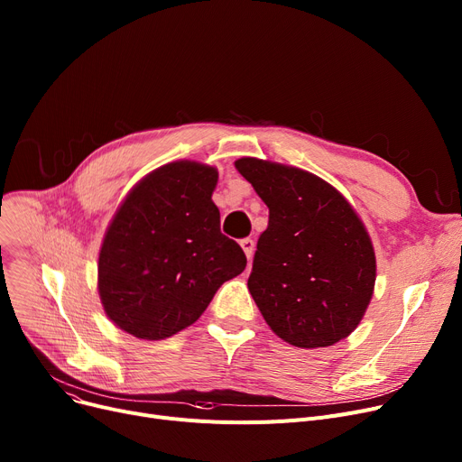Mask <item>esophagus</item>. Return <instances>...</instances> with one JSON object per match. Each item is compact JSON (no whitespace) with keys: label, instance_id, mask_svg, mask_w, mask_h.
Returning <instances> with one entry per match:
<instances>
[{"label":"esophagus","instance_id":"34e87169","mask_svg":"<svg viewBox=\"0 0 462 462\" xmlns=\"http://www.w3.org/2000/svg\"><path fill=\"white\" fill-rule=\"evenodd\" d=\"M239 244H241V247H244L247 258L251 260L253 254H254V239H253V237H244V239L239 241Z\"/></svg>","mask_w":462,"mask_h":462}]
</instances>
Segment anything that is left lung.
I'll return each instance as SVG.
<instances>
[{
    "label": "left lung",
    "mask_w": 462,
    "mask_h": 462,
    "mask_svg": "<svg viewBox=\"0 0 462 462\" xmlns=\"http://www.w3.org/2000/svg\"><path fill=\"white\" fill-rule=\"evenodd\" d=\"M236 168L270 208L247 282L263 320L298 348L343 341L376 279L365 226L341 192L305 170L253 157Z\"/></svg>",
    "instance_id": "obj_1"
}]
</instances>
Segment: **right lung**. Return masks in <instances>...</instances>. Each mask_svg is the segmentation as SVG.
I'll return each instance as SVG.
<instances>
[{"label": "right lung", "instance_id": "add662e5", "mask_svg": "<svg viewBox=\"0 0 462 462\" xmlns=\"http://www.w3.org/2000/svg\"><path fill=\"white\" fill-rule=\"evenodd\" d=\"M215 185V168L178 161L121 204L99 253V294L117 328L145 341L172 337L245 270L244 249L221 232Z\"/></svg>", "mask_w": 462, "mask_h": 462}]
</instances>
